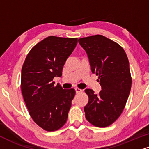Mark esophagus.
Returning <instances> with one entry per match:
<instances>
[{"instance_id":"34e87169","label":"esophagus","mask_w":149,"mask_h":149,"mask_svg":"<svg viewBox=\"0 0 149 149\" xmlns=\"http://www.w3.org/2000/svg\"><path fill=\"white\" fill-rule=\"evenodd\" d=\"M74 90H75V91H76V93H81V92L82 91V90H81L80 88H75Z\"/></svg>"}]
</instances>
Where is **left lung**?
<instances>
[{"mask_svg":"<svg viewBox=\"0 0 149 149\" xmlns=\"http://www.w3.org/2000/svg\"><path fill=\"white\" fill-rule=\"evenodd\" d=\"M79 43L87 54L93 74L99 75L102 87L98 94L86 89L88 102L84 107L86 118L98 127H106L120 116L131 88L129 62L119 44L102 35L81 38Z\"/></svg>","mask_w":149,"mask_h":149,"instance_id":"8db88e82","label":"left lung"}]
</instances>
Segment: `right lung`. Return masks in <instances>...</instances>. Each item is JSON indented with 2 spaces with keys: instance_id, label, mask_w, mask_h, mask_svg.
Instances as JSON below:
<instances>
[{
  "instance_id": "obj_1",
  "label": "right lung",
  "mask_w": 149,
  "mask_h": 149,
  "mask_svg": "<svg viewBox=\"0 0 149 149\" xmlns=\"http://www.w3.org/2000/svg\"><path fill=\"white\" fill-rule=\"evenodd\" d=\"M77 44V38L48 36L32 47L22 67L24 101L34 122L45 131H56L67 121L75 91L55 86L53 79L61 77Z\"/></svg>"
}]
</instances>
